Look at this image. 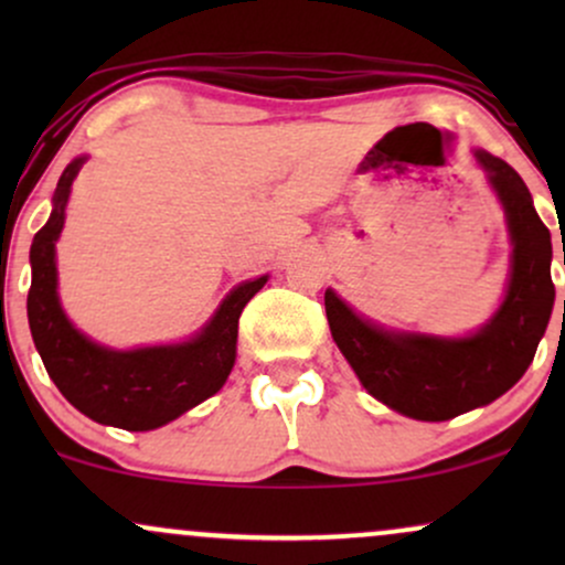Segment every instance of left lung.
Masks as SVG:
<instances>
[{"instance_id": "left-lung-1", "label": "left lung", "mask_w": 565, "mask_h": 565, "mask_svg": "<svg viewBox=\"0 0 565 565\" xmlns=\"http://www.w3.org/2000/svg\"><path fill=\"white\" fill-rule=\"evenodd\" d=\"M476 157L502 201L512 238L508 297L481 332L468 340L387 334L359 319L332 289L323 295L337 348L361 385L382 404L425 423L451 419L508 393L534 361L555 302L553 242L526 183L508 161L486 151Z\"/></svg>"}]
</instances>
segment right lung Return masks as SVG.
I'll return each mask as SVG.
<instances>
[{
    "label": "right lung",
    "instance_id": "right-lung-1",
    "mask_svg": "<svg viewBox=\"0 0 565 565\" xmlns=\"http://www.w3.org/2000/svg\"><path fill=\"white\" fill-rule=\"evenodd\" d=\"M82 164L84 159H74L63 170L53 196V215L31 244V289L25 302L31 337L44 369L68 404L100 425L153 430L178 419L225 385L236 361L238 316L265 287L268 276L233 289L210 327L183 345L127 353L95 345L71 327L55 291V242L66 217L71 183Z\"/></svg>",
    "mask_w": 565,
    "mask_h": 565
}]
</instances>
